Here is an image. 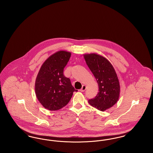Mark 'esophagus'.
<instances>
[{
	"label": "esophagus",
	"mask_w": 153,
	"mask_h": 153,
	"mask_svg": "<svg viewBox=\"0 0 153 153\" xmlns=\"http://www.w3.org/2000/svg\"><path fill=\"white\" fill-rule=\"evenodd\" d=\"M86 88H87V87H86L85 85H83L82 86V88L80 89V91L81 92H84L85 90L86 89Z\"/></svg>",
	"instance_id": "obj_1"
}]
</instances>
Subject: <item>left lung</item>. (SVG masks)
I'll return each mask as SVG.
<instances>
[{"instance_id": "1", "label": "left lung", "mask_w": 153, "mask_h": 153, "mask_svg": "<svg viewBox=\"0 0 153 153\" xmlns=\"http://www.w3.org/2000/svg\"><path fill=\"white\" fill-rule=\"evenodd\" d=\"M84 57L99 85L97 95L88 102L95 108L104 111L114 105L119 98L120 84L117 73L109 61L100 55L85 54Z\"/></svg>"}]
</instances>
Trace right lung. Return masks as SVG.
Here are the masks:
<instances>
[{
	"instance_id": "obj_1",
	"label": "right lung",
	"mask_w": 153,
	"mask_h": 153,
	"mask_svg": "<svg viewBox=\"0 0 153 153\" xmlns=\"http://www.w3.org/2000/svg\"><path fill=\"white\" fill-rule=\"evenodd\" d=\"M71 53L57 51L48 58L36 76L35 92L38 101L46 109L56 111L65 107L77 92L71 80L64 75Z\"/></svg>"
}]
</instances>
